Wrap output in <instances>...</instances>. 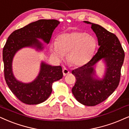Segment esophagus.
<instances>
[{
    "mask_svg": "<svg viewBox=\"0 0 129 129\" xmlns=\"http://www.w3.org/2000/svg\"><path fill=\"white\" fill-rule=\"evenodd\" d=\"M69 73V71H68V69H66V68H64V69H63V74L64 76H66V75H68Z\"/></svg>",
    "mask_w": 129,
    "mask_h": 129,
    "instance_id": "1",
    "label": "esophagus"
}]
</instances>
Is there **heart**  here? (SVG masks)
Returning <instances> with one entry per match:
<instances>
[{
    "label": "heart",
    "mask_w": 129,
    "mask_h": 129,
    "mask_svg": "<svg viewBox=\"0 0 129 129\" xmlns=\"http://www.w3.org/2000/svg\"><path fill=\"white\" fill-rule=\"evenodd\" d=\"M98 41L93 36L82 31L61 34L57 41L51 43V51L58 60L64 58L68 53V61L74 66H82L93 57Z\"/></svg>",
    "instance_id": "b5f03b06"
}]
</instances>
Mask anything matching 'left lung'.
<instances>
[{"label":"left lung","mask_w":129,"mask_h":129,"mask_svg":"<svg viewBox=\"0 0 129 129\" xmlns=\"http://www.w3.org/2000/svg\"><path fill=\"white\" fill-rule=\"evenodd\" d=\"M84 23L91 25L99 48L88 63L72 71L77 79L72 91L79 103L91 106L105 101L117 88L125 54L115 35L100 25L87 21H84ZM101 59L105 62L106 69L103 78L99 79L95 67Z\"/></svg>","instance_id":"obj_1"}]
</instances>
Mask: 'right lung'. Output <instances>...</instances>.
Here are the masks:
<instances>
[{"instance_id":"right-lung-1","label":"right lung","mask_w":129,"mask_h":129,"mask_svg":"<svg viewBox=\"0 0 129 129\" xmlns=\"http://www.w3.org/2000/svg\"><path fill=\"white\" fill-rule=\"evenodd\" d=\"M60 22L56 20H39L13 31L3 49L5 79L11 91L22 102L37 105L45 101L52 92V84L63 77L60 66H52L42 61L35 80L24 83L17 80L12 72V60L17 52L26 47L42 51L44 45L38 39L49 44L52 32Z\"/></svg>"}]
</instances>
